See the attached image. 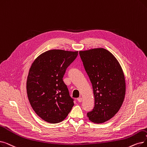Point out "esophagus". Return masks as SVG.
I'll use <instances>...</instances> for the list:
<instances>
[{"label": "esophagus", "mask_w": 147, "mask_h": 147, "mask_svg": "<svg viewBox=\"0 0 147 147\" xmlns=\"http://www.w3.org/2000/svg\"><path fill=\"white\" fill-rule=\"evenodd\" d=\"M78 101L80 103V102H82V97H79V98H78Z\"/></svg>", "instance_id": "esophagus-1"}]
</instances>
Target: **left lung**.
<instances>
[{
	"instance_id": "obj_1",
	"label": "left lung",
	"mask_w": 147,
	"mask_h": 147,
	"mask_svg": "<svg viewBox=\"0 0 147 147\" xmlns=\"http://www.w3.org/2000/svg\"><path fill=\"white\" fill-rule=\"evenodd\" d=\"M80 58L92 84L95 98L93 110L87 113L94 123L113 117L122 106L125 94L124 74L119 62L103 48L79 51Z\"/></svg>"
}]
</instances>
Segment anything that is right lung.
Here are the masks:
<instances>
[{"instance_id":"obj_1","label":"right lung","mask_w":147,"mask_h":147,"mask_svg":"<svg viewBox=\"0 0 147 147\" xmlns=\"http://www.w3.org/2000/svg\"><path fill=\"white\" fill-rule=\"evenodd\" d=\"M78 55V51L50 50L32 63L26 82L28 97L37 115L47 123L64 120L74 105L62 78Z\"/></svg>"}]
</instances>
